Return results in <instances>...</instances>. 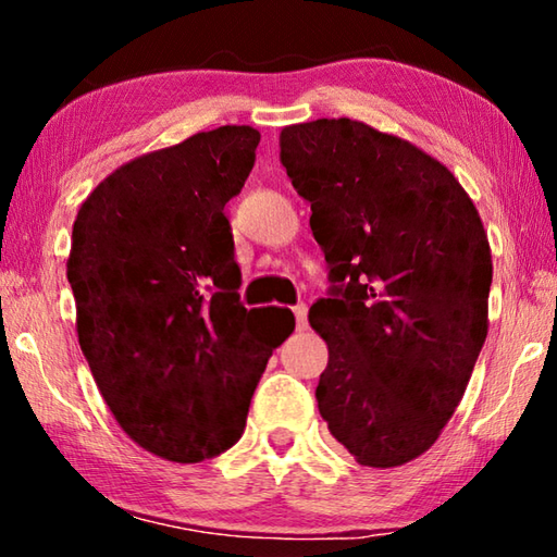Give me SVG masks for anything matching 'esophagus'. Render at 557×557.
Returning a JSON list of instances; mask_svg holds the SVG:
<instances>
[{
  "label": "esophagus",
  "mask_w": 557,
  "mask_h": 557,
  "mask_svg": "<svg viewBox=\"0 0 557 557\" xmlns=\"http://www.w3.org/2000/svg\"><path fill=\"white\" fill-rule=\"evenodd\" d=\"M292 312H295V322L299 332L301 329H307V305H295L292 307Z\"/></svg>",
  "instance_id": "obj_1"
}]
</instances>
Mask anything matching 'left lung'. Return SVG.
Instances as JSON below:
<instances>
[{
  "label": "left lung",
  "instance_id": "obj_1",
  "mask_svg": "<svg viewBox=\"0 0 557 557\" xmlns=\"http://www.w3.org/2000/svg\"><path fill=\"white\" fill-rule=\"evenodd\" d=\"M280 159L332 282L309 309L329 346L319 412L358 465L400 467L435 445L484 346L482 219L447 166L363 122L285 127Z\"/></svg>",
  "mask_w": 557,
  "mask_h": 557
}]
</instances>
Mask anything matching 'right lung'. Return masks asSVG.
Masks as SVG:
<instances>
[{
  "label": "right lung",
  "mask_w": 557,
  "mask_h": 557,
  "mask_svg": "<svg viewBox=\"0 0 557 557\" xmlns=\"http://www.w3.org/2000/svg\"><path fill=\"white\" fill-rule=\"evenodd\" d=\"M260 132L225 125L120 166L73 223L78 342L102 398L139 447L211 459L240 440L289 309H245L225 203Z\"/></svg>",
  "instance_id": "add662e5"
}]
</instances>
